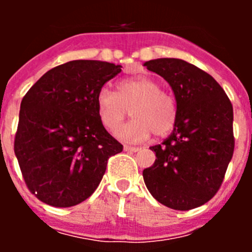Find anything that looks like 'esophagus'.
<instances>
[{
  "instance_id": "obj_1",
  "label": "esophagus",
  "mask_w": 252,
  "mask_h": 252,
  "mask_svg": "<svg viewBox=\"0 0 252 252\" xmlns=\"http://www.w3.org/2000/svg\"><path fill=\"white\" fill-rule=\"evenodd\" d=\"M125 151H132V153H136V151L140 150V148H136V146H131V145H124Z\"/></svg>"
}]
</instances>
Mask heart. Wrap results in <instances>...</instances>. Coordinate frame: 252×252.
Segmentation results:
<instances>
[{"mask_svg":"<svg viewBox=\"0 0 252 252\" xmlns=\"http://www.w3.org/2000/svg\"><path fill=\"white\" fill-rule=\"evenodd\" d=\"M128 109L134 119L116 131V135L126 141H145L153 132L157 136H164L177 120L174 98L160 90V84L148 75L124 79L117 86V92L106 87L99 90L97 112L107 130L117 128Z\"/></svg>","mask_w":252,"mask_h":252,"instance_id":"b5f03b06","label":"heart"}]
</instances>
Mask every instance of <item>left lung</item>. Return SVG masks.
<instances>
[{
    "mask_svg": "<svg viewBox=\"0 0 252 252\" xmlns=\"http://www.w3.org/2000/svg\"><path fill=\"white\" fill-rule=\"evenodd\" d=\"M144 65L168 82L177 102L174 128L150 148L157 159L142 171L144 182L164 206L197 208L217 193L232 159V104L212 75L186 60L160 58Z\"/></svg>",
    "mask_w": 252,
    "mask_h": 252,
    "instance_id": "8db88e82",
    "label": "left lung"
}]
</instances>
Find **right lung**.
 Here are the masks:
<instances>
[{
  "instance_id": "right-lung-1",
  "label": "right lung",
  "mask_w": 252,
  "mask_h": 252,
  "mask_svg": "<svg viewBox=\"0 0 252 252\" xmlns=\"http://www.w3.org/2000/svg\"><path fill=\"white\" fill-rule=\"evenodd\" d=\"M121 68L72 60L46 72L22 98L13 149L26 186L44 203L64 208L86 201L107 160L124 149L97 112L99 90Z\"/></svg>"
}]
</instances>
